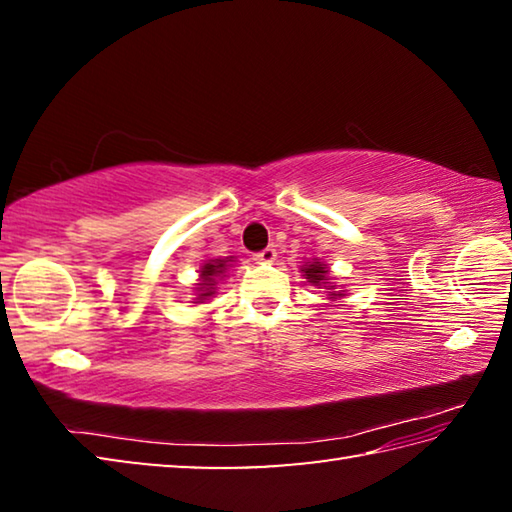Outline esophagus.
I'll list each match as a JSON object with an SVG mask.
<instances>
[{
    "label": "esophagus",
    "mask_w": 512,
    "mask_h": 512,
    "mask_svg": "<svg viewBox=\"0 0 512 512\" xmlns=\"http://www.w3.org/2000/svg\"><path fill=\"white\" fill-rule=\"evenodd\" d=\"M275 248L273 246H266L264 250H259V253H255L253 255V259H255V262H259V264H271L273 262V259H275Z\"/></svg>",
    "instance_id": "obj_1"
}]
</instances>
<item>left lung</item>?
<instances>
[{
    "label": "left lung",
    "mask_w": 512,
    "mask_h": 512,
    "mask_svg": "<svg viewBox=\"0 0 512 512\" xmlns=\"http://www.w3.org/2000/svg\"><path fill=\"white\" fill-rule=\"evenodd\" d=\"M302 273L307 275V280L311 282V284H327L325 280H327V266L325 264H320V262H314V264H305V268H302ZM329 296H339V293H334V291H329Z\"/></svg>",
    "instance_id": "obj_1"
}]
</instances>
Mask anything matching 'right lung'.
Here are the masks:
<instances>
[{"mask_svg": "<svg viewBox=\"0 0 512 512\" xmlns=\"http://www.w3.org/2000/svg\"><path fill=\"white\" fill-rule=\"evenodd\" d=\"M223 268H225V262H223V259H216V262H210V264H205V266H203V271H201L203 282L198 284V287H201V291H203V293H198V296H201V298L212 296V284H214V277H216V275H221V273H223Z\"/></svg>", "mask_w": 512, "mask_h": 512, "instance_id": "right-lung-1", "label": "right lung"}]
</instances>
